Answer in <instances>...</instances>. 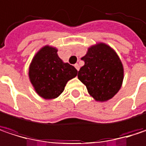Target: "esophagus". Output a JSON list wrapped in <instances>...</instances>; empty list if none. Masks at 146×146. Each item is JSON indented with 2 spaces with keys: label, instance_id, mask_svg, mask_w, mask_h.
<instances>
[{
  "label": "esophagus",
  "instance_id": "esophagus-1",
  "mask_svg": "<svg viewBox=\"0 0 146 146\" xmlns=\"http://www.w3.org/2000/svg\"><path fill=\"white\" fill-rule=\"evenodd\" d=\"M74 67H75V68H76V69H77L78 71L79 70V65H78V63H76V64L74 65Z\"/></svg>",
  "mask_w": 146,
  "mask_h": 146
}]
</instances>
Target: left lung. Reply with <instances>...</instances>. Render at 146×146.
Returning a JSON list of instances; mask_svg holds the SVG:
<instances>
[{
    "label": "left lung",
    "instance_id": "obj_1",
    "mask_svg": "<svg viewBox=\"0 0 146 146\" xmlns=\"http://www.w3.org/2000/svg\"><path fill=\"white\" fill-rule=\"evenodd\" d=\"M81 59L84 65L78 71V78L90 96L99 102L111 100L124 79V67L116 52L106 43L98 42L89 46Z\"/></svg>",
    "mask_w": 146,
    "mask_h": 146
}]
</instances>
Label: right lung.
I'll list each match as a JSON object with an SVG mask.
<instances>
[{
	"instance_id": "obj_1",
	"label": "right lung",
	"mask_w": 146,
	"mask_h": 146,
	"mask_svg": "<svg viewBox=\"0 0 146 146\" xmlns=\"http://www.w3.org/2000/svg\"><path fill=\"white\" fill-rule=\"evenodd\" d=\"M78 74L77 69L63 62L58 55V49L46 45L33 57L28 76L36 93L45 100L56 99L63 92L67 83Z\"/></svg>"
}]
</instances>
